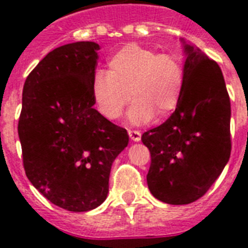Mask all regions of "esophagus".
<instances>
[{"label": "esophagus", "mask_w": 248, "mask_h": 248, "mask_svg": "<svg viewBox=\"0 0 248 248\" xmlns=\"http://www.w3.org/2000/svg\"><path fill=\"white\" fill-rule=\"evenodd\" d=\"M128 134H129L130 140H134V142H138V140H140V130L129 129V130H128Z\"/></svg>", "instance_id": "34e87169"}]
</instances>
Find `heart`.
I'll return each instance as SVG.
<instances>
[{"label":"heart","mask_w":248,"mask_h":248,"mask_svg":"<svg viewBox=\"0 0 248 248\" xmlns=\"http://www.w3.org/2000/svg\"><path fill=\"white\" fill-rule=\"evenodd\" d=\"M184 87V66L177 53L128 43L110 57L108 71H97L92 92L100 112L118 119L130 98V122L143 124L173 114Z\"/></svg>","instance_id":"b5f03b06"}]
</instances>
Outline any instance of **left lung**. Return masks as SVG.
I'll use <instances>...</instances> for the list:
<instances>
[{
    "label": "left lung",
    "instance_id": "8db88e82",
    "mask_svg": "<svg viewBox=\"0 0 248 248\" xmlns=\"http://www.w3.org/2000/svg\"><path fill=\"white\" fill-rule=\"evenodd\" d=\"M179 104L161 125L142 134L150 150L147 184L156 199L187 205L201 199L227 165L232 151L231 100L220 66L186 45Z\"/></svg>",
    "mask_w": 248,
    "mask_h": 248
}]
</instances>
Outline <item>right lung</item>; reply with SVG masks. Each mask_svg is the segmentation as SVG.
Listing matches in <instances>:
<instances>
[{"mask_svg": "<svg viewBox=\"0 0 248 248\" xmlns=\"http://www.w3.org/2000/svg\"><path fill=\"white\" fill-rule=\"evenodd\" d=\"M98 49L75 42L47 53L24 83L17 125L28 179L75 213L106 200L112 162L129 142L124 128L93 108Z\"/></svg>", "mask_w": 248, "mask_h": 248, "instance_id": "1", "label": "right lung"}]
</instances>
